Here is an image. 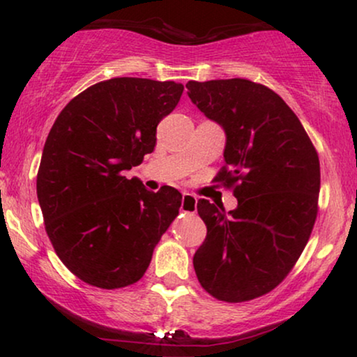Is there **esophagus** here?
Masks as SVG:
<instances>
[{
    "instance_id": "esophagus-1",
    "label": "esophagus",
    "mask_w": 357,
    "mask_h": 357,
    "mask_svg": "<svg viewBox=\"0 0 357 357\" xmlns=\"http://www.w3.org/2000/svg\"><path fill=\"white\" fill-rule=\"evenodd\" d=\"M197 203L198 199L192 193H183L182 195V204H180V209L183 213H197Z\"/></svg>"
}]
</instances>
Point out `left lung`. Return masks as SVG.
<instances>
[{"mask_svg":"<svg viewBox=\"0 0 357 357\" xmlns=\"http://www.w3.org/2000/svg\"><path fill=\"white\" fill-rule=\"evenodd\" d=\"M187 89L226 133V165L216 180L237 198L229 213L198 202L208 232L195 273L219 301H252L275 289L307 245L319 211V154L294 112L266 86L234 77L188 81Z\"/></svg>","mask_w":357,"mask_h":357,"instance_id":"obj_1","label":"left lung"}]
</instances>
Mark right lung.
I'll list each match as a JSON object with an SVG mask.
<instances>
[{"mask_svg": "<svg viewBox=\"0 0 357 357\" xmlns=\"http://www.w3.org/2000/svg\"><path fill=\"white\" fill-rule=\"evenodd\" d=\"M174 81L114 77L87 87L53 123L37 174V198L56 255L102 289L139 281L178 214L182 195L158 193L123 175L153 153L159 121L178 104Z\"/></svg>", "mask_w": 357, "mask_h": 357, "instance_id": "1", "label": "right lung"}]
</instances>
